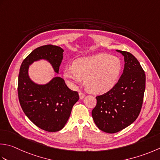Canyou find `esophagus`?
I'll use <instances>...</instances> for the list:
<instances>
[{
	"label": "esophagus",
	"mask_w": 160,
	"mask_h": 160,
	"mask_svg": "<svg viewBox=\"0 0 160 160\" xmlns=\"http://www.w3.org/2000/svg\"><path fill=\"white\" fill-rule=\"evenodd\" d=\"M84 96H85V95H84V93H82V92H79V97H80V99H83L84 98Z\"/></svg>",
	"instance_id": "esophagus-1"
}]
</instances>
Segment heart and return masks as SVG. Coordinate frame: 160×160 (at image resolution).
I'll return each mask as SVG.
<instances>
[{"instance_id":"heart-1","label":"heart","mask_w":160,"mask_h":160,"mask_svg":"<svg viewBox=\"0 0 160 160\" xmlns=\"http://www.w3.org/2000/svg\"><path fill=\"white\" fill-rule=\"evenodd\" d=\"M121 69V62L118 58L98 53L76 59L73 66L65 67L64 77L72 86H77L84 79L89 92L103 93L115 86Z\"/></svg>"}]
</instances>
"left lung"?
<instances>
[{
  "instance_id": "obj_1",
  "label": "left lung",
  "mask_w": 160,
  "mask_h": 160,
  "mask_svg": "<svg viewBox=\"0 0 160 160\" xmlns=\"http://www.w3.org/2000/svg\"><path fill=\"white\" fill-rule=\"evenodd\" d=\"M124 57V69L120 79L108 92L96 97L92 110L93 121L100 130L116 133L137 119L142 109L146 76L139 61L131 53L117 50Z\"/></svg>"
}]
</instances>
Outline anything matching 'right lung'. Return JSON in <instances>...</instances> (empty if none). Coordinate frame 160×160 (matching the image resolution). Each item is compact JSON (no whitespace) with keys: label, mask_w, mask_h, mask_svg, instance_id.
Here are the masks:
<instances>
[{"label":"right lung","mask_w":160,"mask_h":160,"mask_svg":"<svg viewBox=\"0 0 160 160\" xmlns=\"http://www.w3.org/2000/svg\"><path fill=\"white\" fill-rule=\"evenodd\" d=\"M63 52L57 46H40L23 61L18 74V95L22 109L35 126L48 132H58L64 127L79 96L60 77L52 78L43 84L33 82L28 69L34 62L44 59L59 73Z\"/></svg>","instance_id":"1"}]
</instances>
